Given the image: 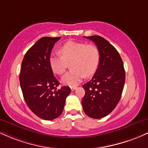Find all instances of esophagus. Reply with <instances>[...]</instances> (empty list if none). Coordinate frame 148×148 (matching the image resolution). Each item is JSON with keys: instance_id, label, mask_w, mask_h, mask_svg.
Listing matches in <instances>:
<instances>
[{"instance_id": "34e87169", "label": "esophagus", "mask_w": 148, "mask_h": 148, "mask_svg": "<svg viewBox=\"0 0 148 148\" xmlns=\"http://www.w3.org/2000/svg\"><path fill=\"white\" fill-rule=\"evenodd\" d=\"M76 88V86H72V87H70V89H71V90L72 91H74V90H75Z\"/></svg>"}]
</instances>
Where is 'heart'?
Here are the masks:
<instances>
[{"label":"heart","mask_w":148,"mask_h":148,"mask_svg":"<svg viewBox=\"0 0 148 148\" xmlns=\"http://www.w3.org/2000/svg\"><path fill=\"white\" fill-rule=\"evenodd\" d=\"M59 53H53L49 58V64L55 74L61 75L65 72L71 61L70 71L62 77L64 85L76 86L85 76H90L96 72L100 62L99 49L94 45L84 42L69 41L59 49Z\"/></svg>","instance_id":"b5f03b06"}]
</instances>
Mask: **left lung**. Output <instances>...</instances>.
I'll use <instances>...</instances> for the list:
<instances>
[{"instance_id": "1", "label": "left lung", "mask_w": 148, "mask_h": 148, "mask_svg": "<svg viewBox=\"0 0 148 148\" xmlns=\"http://www.w3.org/2000/svg\"><path fill=\"white\" fill-rule=\"evenodd\" d=\"M94 42L100 52V62L92 79L83 86L86 94L82 99L88 116L99 119L111 113L117 106L124 88L125 72L118 51L98 35L85 37Z\"/></svg>"}]
</instances>
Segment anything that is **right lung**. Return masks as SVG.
<instances>
[{
    "mask_svg": "<svg viewBox=\"0 0 148 148\" xmlns=\"http://www.w3.org/2000/svg\"><path fill=\"white\" fill-rule=\"evenodd\" d=\"M60 38H40L25 54L20 71V86L25 103L33 113L46 120L60 116L71 91L68 86L58 88L59 82L49 64L53 47Z\"/></svg>",
    "mask_w": 148,
    "mask_h": 148,
    "instance_id": "add662e5",
    "label": "right lung"
}]
</instances>
